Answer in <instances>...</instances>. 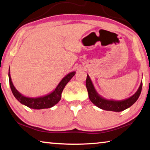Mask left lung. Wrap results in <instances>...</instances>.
<instances>
[{"label": "left lung", "mask_w": 150, "mask_h": 150, "mask_svg": "<svg viewBox=\"0 0 150 150\" xmlns=\"http://www.w3.org/2000/svg\"><path fill=\"white\" fill-rule=\"evenodd\" d=\"M86 87L89 94V97L91 101L95 105L98 107L99 108L104 109L106 111H112L115 112H120L125 109L129 108L132 106L135 101L137 100L141 94L142 82L140 83L139 87L137 91L129 97V98L123 99V100H113V99H107L101 96L93 84L92 81L90 79L89 75H87L86 79Z\"/></svg>", "instance_id": "8db88e82"}]
</instances>
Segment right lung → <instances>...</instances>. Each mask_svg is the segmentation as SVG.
Wrapping results in <instances>:
<instances>
[{"instance_id": "right-lung-1", "label": "right lung", "mask_w": 150, "mask_h": 150, "mask_svg": "<svg viewBox=\"0 0 150 150\" xmlns=\"http://www.w3.org/2000/svg\"><path fill=\"white\" fill-rule=\"evenodd\" d=\"M75 71H73V72L68 73L67 75L65 76L52 92L49 93V94L45 95V96L37 97L25 96L17 91V89L15 87L13 82H12L10 74V68H9L8 71L9 83H10L11 91L13 92L14 96L23 105L35 109L51 108L55 105L57 103H58L59 101L61 100V93H62L63 89L65 88V85L67 84V83L71 79V78L75 75Z\"/></svg>"}]
</instances>
